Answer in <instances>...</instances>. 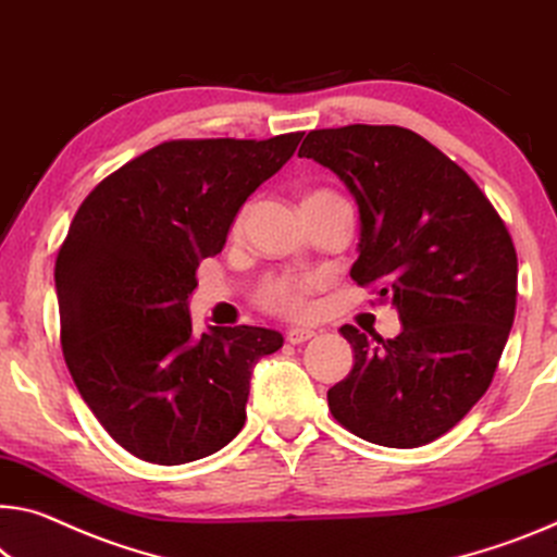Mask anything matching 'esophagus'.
<instances>
[{"mask_svg":"<svg viewBox=\"0 0 557 557\" xmlns=\"http://www.w3.org/2000/svg\"><path fill=\"white\" fill-rule=\"evenodd\" d=\"M312 337H314V332L312 330H305V326H295V330H289L285 334V339L289 344H305L307 339H312Z\"/></svg>","mask_w":557,"mask_h":557,"instance_id":"34e87169","label":"esophagus"}]
</instances>
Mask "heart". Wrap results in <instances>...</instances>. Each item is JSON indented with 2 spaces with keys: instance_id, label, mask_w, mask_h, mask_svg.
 Here are the masks:
<instances>
[{
  "instance_id": "b5f03b06",
  "label": "heart",
  "mask_w": 557,
  "mask_h": 557,
  "mask_svg": "<svg viewBox=\"0 0 557 557\" xmlns=\"http://www.w3.org/2000/svg\"><path fill=\"white\" fill-rule=\"evenodd\" d=\"M320 196H334V193L312 190L307 193L305 200ZM245 213L247 210L243 208L240 213L235 215L233 233L243 231ZM317 287H320V280L314 275H268L260 280L258 287H255V302L270 314L285 317V320H302V317H307V312L312 310V295Z\"/></svg>"
}]
</instances>
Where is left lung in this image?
Here are the masks:
<instances>
[{"label": "left lung", "instance_id": "1", "mask_svg": "<svg viewBox=\"0 0 557 557\" xmlns=\"http://www.w3.org/2000/svg\"><path fill=\"white\" fill-rule=\"evenodd\" d=\"M299 158L330 168L357 198L351 280L392 299L404 324L394 339L342 326L355 367L326 392L332 417L379 446L431 444L488 389L513 326L508 227L471 175L409 128L310 131Z\"/></svg>", "mask_w": 557, "mask_h": 557}]
</instances>
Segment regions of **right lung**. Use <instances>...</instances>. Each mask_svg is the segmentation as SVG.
<instances>
[{
	"instance_id": "add662e5",
	"label": "right lung",
	"mask_w": 557,
	"mask_h": 557,
	"mask_svg": "<svg viewBox=\"0 0 557 557\" xmlns=\"http://www.w3.org/2000/svg\"><path fill=\"white\" fill-rule=\"evenodd\" d=\"M305 134L181 138L96 185L57 255L61 349L109 436L148 463L210 456L240 434L255 361L282 347L262 326L193 332L198 264L223 250L247 196Z\"/></svg>"
}]
</instances>
